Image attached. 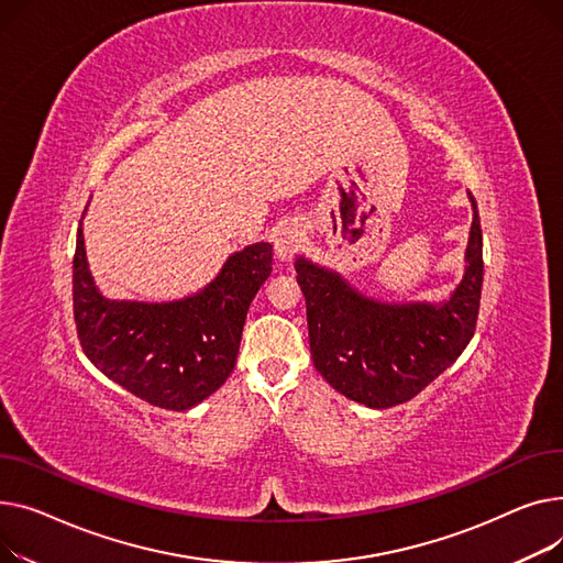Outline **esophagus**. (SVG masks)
Listing matches in <instances>:
<instances>
[{
  "label": "esophagus",
  "mask_w": 563,
  "mask_h": 563,
  "mask_svg": "<svg viewBox=\"0 0 563 563\" xmlns=\"http://www.w3.org/2000/svg\"><path fill=\"white\" fill-rule=\"evenodd\" d=\"M305 243V231L297 222H286L277 229L275 234V254L282 261H290L297 252H300Z\"/></svg>",
  "instance_id": "34e87169"
}]
</instances>
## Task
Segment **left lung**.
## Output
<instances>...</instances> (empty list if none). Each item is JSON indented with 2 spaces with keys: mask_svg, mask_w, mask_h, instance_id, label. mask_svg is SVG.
<instances>
[{
  "mask_svg": "<svg viewBox=\"0 0 563 563\" xmlns=\"http://www.w3.org/2000/svg\"><path fill=\"white\" fill-rule=\"evenodd\" d=\"M464 252V275L439 302H388L352 286L339 271L297 256L307 300L316 371L345 398L388 409L409 402L466 350L475 334L484 261L475 197Z\"/></svg>",
  "mask_w": 563,
  "mask_h": 563,
  "instance_id": "1",
  "label": "left lung"
}]
</instances>
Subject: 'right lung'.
Returning a JSON list of instances; mask_svg holds the SVG:
<instances>
[{"label":"right lung","instance_id":"add662e5","mask_svg":"<svg viewBox=\"0 0 563 563\" xmlns=\"http://www.w3.org/2000/svg\"><path fill=\"white\" fill-rule=\"evenodd\" d=\"M84 216L73 295L86 356L99 373L154 407H197L234 373L247 309L273 273V245L261 241L229 254L207 286L179 300H111L88 266Z\"/></svg>","mask_w":563,"mask_h":563}]
</instances>
